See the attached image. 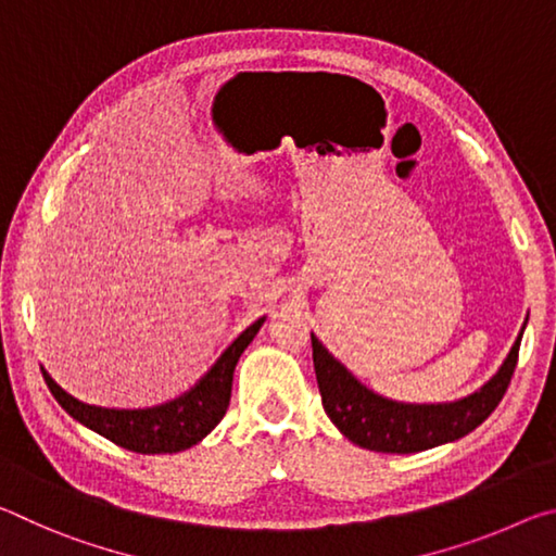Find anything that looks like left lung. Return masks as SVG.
Wrapping results in <instances>:
<instances>
[{
  "mask_svg": "<svg viewBox=\"0 0 556 556\" xmlns=\"http://www.w3.org/2000/svg\"><path fill=\"white\" fill-rule=\"evenodd\" d=\"M520 341L522 331L501 370L468 397L439 404H407L365 388L312 333L314 368L326 414L353 444L382 454H417L448 444L481 427L510 384Z\"/></svg>",
  "mask_w": 556,
  "mask_h": 556,
  "instance_id": "obj_1",
  "label": "left lung"
}]
</instances>
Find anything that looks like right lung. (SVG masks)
<instances>
[{
    "mask_svg": "<svg viewBox=\"0 0 556 556\" xmlns=\"http://www.w3.org/2000/svg\"><path fill=\"white\" fill-rule=\"evenodd\" d=\"M262 324H265V316L244 328L225 348L213 368L181 397L147 409H108L86 404L65 392L61 384H55L43 368L41 372L53 397L83 427L98 431L112 444L135 451V454H176V451H186L199 444L225 417L230 404L235 365H238L244 348L257 336Z\"/></svg>",
    "mask_w": 556,
    "mask_h": 556,
    "instance_id": "add662e5",
    "label": "right lung"
}]
</instances>
